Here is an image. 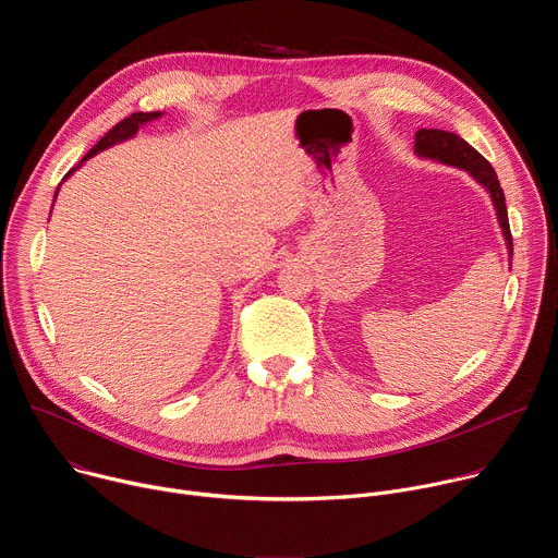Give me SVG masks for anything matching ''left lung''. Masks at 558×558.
<instances>
[{"instance_id":"left-lung-1","label":"left lung","mask_w":558,"mask_h":558,"mask_svg":"<svg viewBox=\"0 0 558 558\" xmlns=\"http://www.w3.org/2000/svg\"><path fill=\"white\" fill-rule=\"evenodd\" d=\"M415 151L424 158H435V161L461 168L470 172L476 181H480L493 196V203L497 207V218L504 229L506 243L512 256V233L508 222V209H506V196L499 185L495 168L486 161V158L476 151L470 143H465L459 134L446 132V130H420L415 134Z\"/></svg>"}]
</instances>
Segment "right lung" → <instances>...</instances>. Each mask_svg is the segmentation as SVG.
<instances>
[{"mask_svg": "<svg viewBox=\"0 0 558 558\" xmlns=\"http://www.w3.org/2000/svg\"><path fill=\"white\" fill-rule=\"evenodd\" d=\"M161 117V112H134V114H130V117H125L123 121H119L112 130H108L104 136H101V141L82 158V163L86 161V158H90L93 154H97V151H101V149H106V147H110V145H114V143H119V141H123V138H130L132 134H136V130L143 125V123H147V121H151V119H158ZM72 172V170H70ZM68 172V174H70ZM57 196V194H54Z\"/></svg>", "mask_w": 558, "mask_h": 558, "instance_id": "1", "label": "right lung"}]
</instances>
